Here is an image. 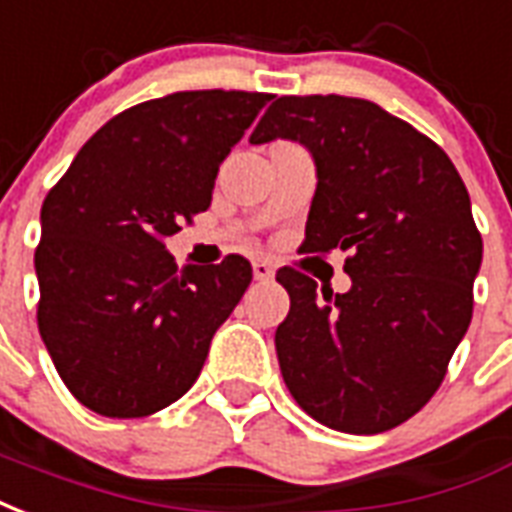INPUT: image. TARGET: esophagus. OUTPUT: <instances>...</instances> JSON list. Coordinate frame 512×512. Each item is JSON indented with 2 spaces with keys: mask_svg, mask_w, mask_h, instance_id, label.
Wrapping results in <instances>:
<instances>
[{
  "mask_svg": "<svg viewBox=\"0 0 512 512\" xmlns=\"http://www.w3.org/2000/svg\"><path fill=\"white\" fill-rule=\"evenodd\" d=\"M252 274H255L257 282H271L274 279V266L266 263V260H255L252 263Z\"/></svg>",
  "mask_w": 512,
  "mask_h": 512,
  "instance_id": "obj_1",
  "label": "esophagus"
}]
</instances>
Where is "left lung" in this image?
Listing matches in <instances>:
<instances>
[{"mask_svg":"<svg viewBox=\"0 0 512 512\" xmlns=\"http://www.w3.org/2000/svg\"><path fill=\"white\" fill-rule=\"evenodd\" d=\"M276 138L317 165L301 252H344L352 279L317 293L312 276L279 268V369L317 423L380 434L437 393L472 320L483 238L467 187L434 140L358 97H279L249 143Z\"/></svg>","mask_w":512,"mask_h":512,"instance_id":"left-lung-1","label":"left lung"}]
</instances>
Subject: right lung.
<instances>
[{
    "instance_id": "right-lung-1",
    "label": "right lung",
    "mask_w": 512,
    "mask_h": 512,
    "mask_svg": "<svg viewBox=\"0 0 512 512\" xmlns=\"http://www.w3.org/2000/svg\"><path fill=\"white\" fill-rule=\"evenodd\" d=\"M274 94L176 92L83 143L43 203L37 328L83 407L146 418L198 380L252 266H176L165 238L211 206L219 165Z\"/></svg>"
}]
</instances>
